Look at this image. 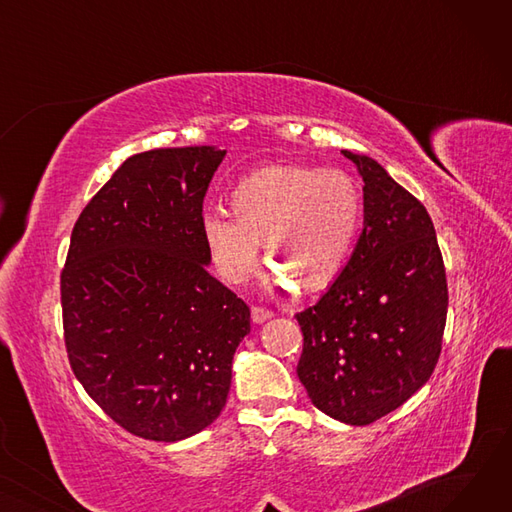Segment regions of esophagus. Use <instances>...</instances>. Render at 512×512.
Masks as SVG:
<instances>
[{
	"instance_id": "esophagus-1",
	"label": "esophagus",
	"mask_w": 512,
	"mask_h": 512,
	"mask_svg": "<svg viewBox=\"0 0 512 512\" xmlns=\"http://www.w3.org/2000/svg\"><path fill=\"white\" fill-rule=\"evenodd\" d=\"M251 317H253L255 324H263V321L274 317V311L272 309H265V307H253L251 309Z\"/></svg>"
}]
</instances>
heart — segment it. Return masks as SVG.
I'll return each mask as SVG.
<instances>
[{
  "instance_id": "obj_1",
  "label": "heart",
  "mask_w": 512,
  "mask_h": 512,
  "mask_svg": "<svg viewBox=\"0 0 512 512\" xmlns=\"http://www.w3.org/2000/svg\"><path fill=\"white\" fill-rule=\"evenodd\" d=\"M230 213L201 220L203 242L218 274L240 284L253 276L265 238L276 280L317 292L346 267L363 222V193L342 170L270 166L242 178L228 197Z\"/></svg>"
}]
</instances>
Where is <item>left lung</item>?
<instances>
[{
    "instance_id": "1",
    "label": "left lung",
    "mask_w": 512,
    "mask_h": 512,
    "mask_svg": "<svg viewBox=\"0 0 512 512\" xmlns=\"http://www.w3.org/2000/svg\"><path fill=\"white\" fill-rule=\"evenodd\" d=\"M363 186V232L342 274L297 313V365L313 405L369 425L407 402L434 373L448 286L427 209L375 159L342 151Z\"/></svg>"
}]
</instances>
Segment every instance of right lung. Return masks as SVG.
Returning a JSON list of instances; mask_svg holds the SVG:
<instances>
[{
  "instance_id": "add662e5",
  "label": "right lung",
  "mask_w": 512,
  "mask_h": 512,
  "mask_svg": "<svg viewBox=\"0 0 512 512\" xmlns=\"http://www.w3.org/2000/svg\"><path fill=\"white\" fill-rule=\"evenodd\" d=\"M226 151L128 157L87 203L62 270L64 340L87 394L126 432L199 434L222 413L247 303L215 280L203 199Z\"/></svg>"
}]
</instances>
